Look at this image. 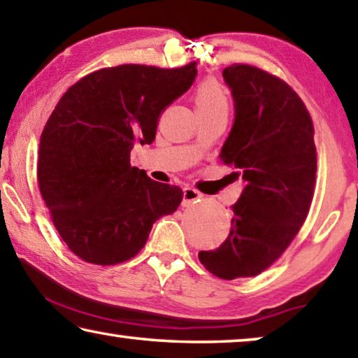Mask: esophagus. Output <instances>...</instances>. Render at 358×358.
Segmentation results:
<instances>
[{
    "instance_id": "esophagus-1",
    "label": "esophagus",
    "mask_w": 358,
    "mask_h": 358,
    "mask_svg": "<svg viewBox=\"0 0 358 358\" xmlns=\"http://www.w3.org/2000/svg\"><path fill=\"white\" fill-rule=\"evenodd\" d=\"M201 196L203 195L198 190L192 189V187H185L184 192H182V206H192L194 203L200 201Z\"/></svg>"
}]
</instances>
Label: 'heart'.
I'll list each match as a JSON object with an SVG mask.
<instances>
[{
  "label": "heart",
  "mask_w": 358,
  "mask_h": 358,
  "mask_svg": "<svg viewBox=\"0 0 358 358\" xmlns=\"http://www.w3.org/2000/svg\"><path fill=\"white\" fill-rule=\"evenodd\" d=\"M195 106L196 110H221L227 108V99L222 91V87L214 81H205L198 86L195 92Z\"/></svg>",
  "instance_id": "1"
}]
</instances>
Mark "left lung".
<instances>
[{
  "mask_svg": "<svg viewBox=\"0 0 358 358\" xmlns=\"http://www.w3.org/2000/svg\"><path fill=\"white\" fill-rule=\"evenodd\" d=\"M222 76L235 118L219 157L243 190L227 238L198 257L216 277L234 280L266 271L299 232L313 195L317 148L310 115L285 81L243 64Z\"/></svg>",
  "mask_w": 358,
  "mask_h": 358,
  "instance_id": "8db88e82",
  "label": "left lung"
}]
</instances>
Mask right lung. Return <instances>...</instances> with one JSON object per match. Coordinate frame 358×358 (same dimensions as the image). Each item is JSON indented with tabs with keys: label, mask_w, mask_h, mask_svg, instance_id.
I'll use <instances>...</instances> for the list:
<instances>
[{
	"label": "right lung",
	"mask_w": 358,
	"mask_h": 358,
	"mask_svg": "<svg viewBox=\"0 0 358 358\" xmlns=\"http://www.w3.org/2000/svg\"><path fill=\"white\" fill-rule=\"evenodd\" d=\"M180 69L118 65L90 73L65 92L40 141L38 184L71 252L113 266L144 248L152 225L182 200L176 185L131 166L136 144H152L160 113L194 85Z\"/></svg>",
	"instance_id": "right-lung-1"
}]
</instances>
